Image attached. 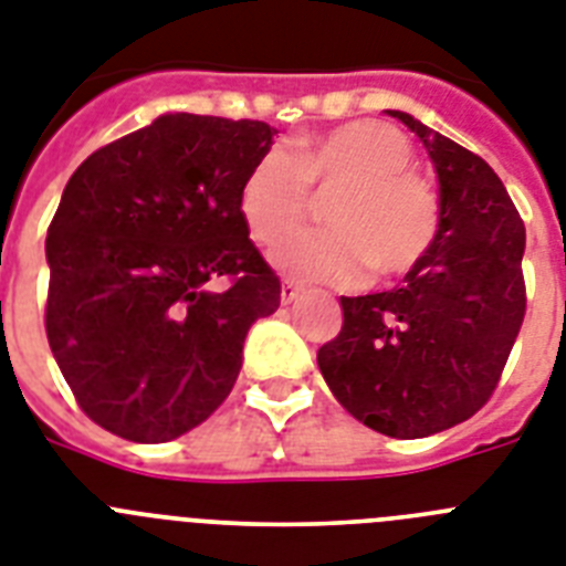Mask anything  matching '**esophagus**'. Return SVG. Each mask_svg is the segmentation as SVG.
I'll return each mask as SVG.
<instances>
[{"label": "esophagus", "mask_w": 566, "mask_h": 566, "mask_svg": "<svg viewBox=\"0 0 566 566\" xmlns=\"http://www.w3.org/2000/svg\"><path fill=\"white\" fill-rule=\"evenodd\" d=\"M298 293H302V284L293 282V279H284V282H282V302H284V305H291L293 298H298Z\"/></svg>", "instance_id": "obj_1"}]
</instances>
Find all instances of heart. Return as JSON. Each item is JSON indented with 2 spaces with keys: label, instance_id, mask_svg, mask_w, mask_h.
Segmentation results:
<instances>
[{
  "label": "heart",
  "instance_id": "heart-1",
  "mask_svg": "<svg viewBox=\"0 0 566 566\" xmlns=\"http://www.w3.org/2000/svg\"><path fill=\"white\" fill-rule=\"evenodd\" d=\"M411 160V144L388 123H342L287 155H261L241 184V218L255 241L275 244L304 220L311 191H331L328 230L282 241L275 264L327 284H356L368 268L394 279L426 259L440 230L437 195L408 169Z\"/></svg>",
  "mask_w": 566,
  "mask_h": 566
}]
</instances>
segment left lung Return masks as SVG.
<instances>
[{
  "mask_svg": "<svg viewBox=\"0 0 566 566\" xmlns=\"http://www.w3.org/2000/svg\"><path fill=\"white\" fill-rule=\"evenodd\" d=\"M402 120L440 180V230L402 287L342 296V331L316 354L336 400L368 429L429 437L481 411L524 325L526 230L495 169Z\"/></svg>",
  "mask_w": 566,
  "mask_h": 566,
  "instance_id": "left-lung-1",
  "label": "left lung"
}]
</instances>
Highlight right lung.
Returning <instances> with one entry per match:
<instances>
[{"mask_svg":"<svg viewBox=\"0 0 566 566\" xmlns=\"http://www.w3.org/2000/svg\"><path fill=\"white\" fill-rule=\"evenodd\" d=\"M273 135L261 120L164 114L65 184L45 239V334L77 406L112 434L166 443L207 420L250 325L282 302L239 210Z\"/></svg>","mask_w":566,"mask_h":566,"instance_id":"1","label":"right lung"}]
</instances>
